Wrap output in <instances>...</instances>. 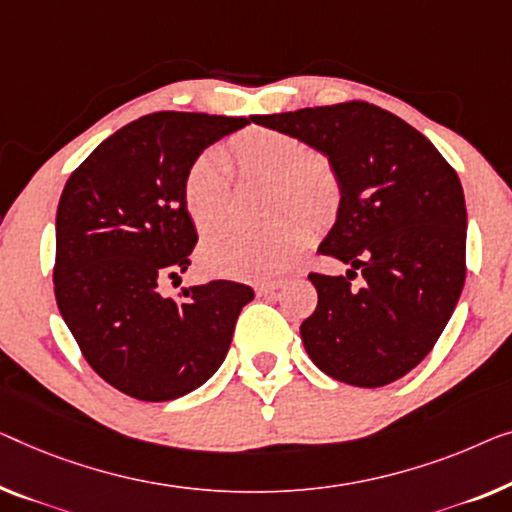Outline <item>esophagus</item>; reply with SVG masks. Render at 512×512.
Returning <instances> with one entry per match:
<instances>
[{
  "instance_id": "34e87169",
  "label": "esophagus",
  "mask_w": 512,
  "mask_h": 512,
  "mask_svg": "<svg viewBox=\"0 0 512 512\" xmlns=\"http://www.w3.org/2000/svg\"><path fill=\"white\" fill-rule=\"evenodd\" d=\"M281 286H284V284H281V281H270V284H261V286H256V293H258V295H263V298H268V295H274V293H277Z\"/></svg>"
}]
</instances>
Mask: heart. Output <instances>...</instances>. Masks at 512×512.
<instances>
[{
    "instance_id": "b5f03b06",
    "label": "heart",
    "mask_w": 512,
    "mask_h": 512,
    "mask_svg": "<svg viewBox=\"0 0 512 512\" xmlns=\"http://www.w3.org/2000/svg\"><path fill=\"white\" fill-rule=\"evenodd\" d=\"M226 157L242 177L270 182V212L286 214L261 231L219 228L203 240V270L226 277L268 281L298 261L311 242V226L328 228L342 205V177L321 152L291 133L247 129L228 143ZM231 194V170L219 150L191 161L182 180V201L198 231H210L224 217Z\"/></svg>"
}]
</instances>
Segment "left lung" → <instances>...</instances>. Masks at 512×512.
I'll use <instances>...</instances> for the list:
<instances>
[{
    "mask_svg": "<svg viewBox=\"0 0 512 512\" xmlns=\"http://www.w3.org/2000/svg\"><path fill=\"white\" fill-rule=\"evenodd\" d=\"M300 138L342 177L337 221L318 251L363 272H311L318 305L300 325L314 365L332 379L381 388L425 360L453 316L466 277L459 177L429 140L374 103L346 101L254 115Z\"/></svg>",
    "mask_w": 512,
    "mask_h": 512,
    "instance_id": "obj_1",
    "label": "left lung"
}]
</instances>
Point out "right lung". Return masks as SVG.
<instances>
[{
  "instance_id": "obj_1",
  "label": "right lung",
  "mask_w": 512,
  "mask_h": 512,
  "mask_svg": "<svg viewBox=\"0 0 512 512\" xmlns=\"http://www.w3.org/2000/svg\"><path fill=\"white\" fill-rule=\"evenodd\" d=\"M247 117L152 113L103 140L57 205L55 298L85 360L140 402H168L217 372L254 291L214 279L164 298L198 235L182 201L191 161Z\"/></svg>"
}]
</instances>
